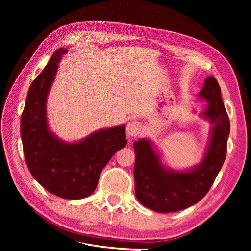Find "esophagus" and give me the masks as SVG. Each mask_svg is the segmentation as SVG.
<instances>
[{"instance_id":"34e87169","label":"esophagus","mask_w":251,"mask_h":251,"mask_svg":"<svg viewBox=\"0 0 251 251\" xmlns=\"http://www.w3.org/2000/svg\"><path fill=\"white\" fill-rule=\"evenodd\" d=\"M141 131H142V125L139 123V121L132 120L127 124L126 135L128 137H137V136L141 133Z\"/></svg>"}]
</instances>
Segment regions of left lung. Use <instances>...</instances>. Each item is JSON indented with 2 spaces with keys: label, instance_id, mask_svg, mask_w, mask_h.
I'll return each mask as SVG.
<instances>
[{
  "label": "left lung",
  "instance_id": "1",
  "mask_svg": "<svg viewBox=\"0 0 251 251\" xmlns=\"http://www.w3.org/2000/svg\"><path fill=\"white\" fill-rule=\"evenodd\" d=\"M198 97L207 101L206 109L199 116L211 125L207 146L198 164L184 170L171 169L150 138L134 142L136 198L154 211L174 212L198 203L209 191L224 163L230 121L215 77H206Z\"/></svg>",
  "mask_w": 251,
  "mask_h": 251
}]
</instances>
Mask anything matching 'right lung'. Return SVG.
I'll return each mask as SVG.
<instances>
[{"label":"right lung","mask_w":251,"mask_h":251,"mask_svg":"<svg viewBox=\"0 0 251 251\" xmlns=\"http://www.w3.org/2000/svg\"><path fill=\"white\" fill-rule=\"evenodd\" d=\"M68 53L57 49L29 88L21 117V137L32 177L51 194L77 200L92 194L102 169L126 146V125L104 127L77 141H65L53 133L47 118V100L58 63Z\"/></svg>","instance_id":"1"}]
</instances>
